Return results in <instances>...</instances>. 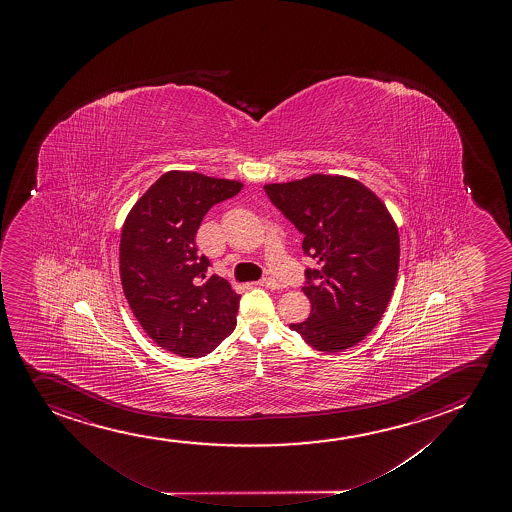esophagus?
Masks as SVG:
<instances>
[{
	"label": "esophagus",
	"mask_w": 512,
	"mask_h": 512,
	"mask_svg": "<svg viewBox=\"0 0 512 512\" xmlns=\"http://www.w3.org/2000/svg\"><path fill=\"white\" fill-rule=\"evenodd\" d=\"M258 284L259 286L270 287V289H280L282 287L279 280L272 279V277H265V279L259 280Z\"/></svg>",
	"instance_id": "1"
}]
</instances>
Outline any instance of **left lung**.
<instances>
[{
    "instance_id": "1",
    "label": "left lung",
    "mask_w": 512,
    "mask_h": 512,
    "mask_svg": "<svg viewBox=\"0 0 512 512\" xmlns=\"http://www.w3.org/2000/svg\"><path fill=\"white\" fill-rule=\"evenodd\" d=\"M272 204L303 235L310 317L289 328L319 352H341L371 333L399 270V232L373 191L345 176L312 174L265 184Z\"/></svg>"
}]
</instances>
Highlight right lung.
<instances>
[{
    "label": "right lung",
    "instance_id": "right-lung-1",
    "mask_svg": "<svg viewBox=\"0 0 512 512\" xmlns=\"http://www.w3.org/2000/svg\"><path fill=\"white\" fill-rule=\"evenodd\" d=\"M242 186L198 172H165L123 223V294L141 328L172 354H211L235 329L240 294L207 273L211 261L197 254L195 235L212 205Z\"/></svg>",
    "mask_w": 512,
    "mask_h": 512
}]
</instances>
